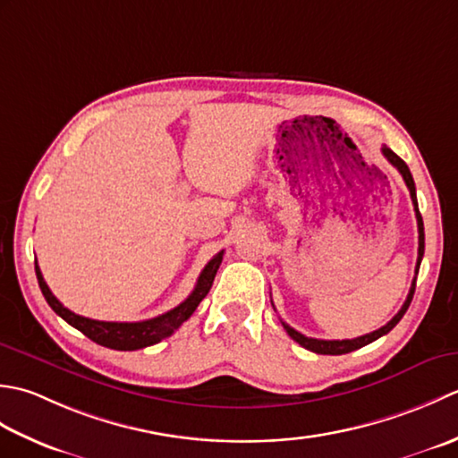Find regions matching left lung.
Masks as SVG:
<instances>
[{
    "instance_id": "obj_1",
    "label": "left lung",
    "mask_w": 458,
    "mask_h": 458,
    "mask_svg": "<svg viewBox=\"0 0 458 458\" xmlns=\"http://www.w3.org/2000/svg\"><path fill=\"white\" fill-rule=\"evenodd\" d=\"M381 154H384V156L387 157V162H389L391 165H395L397 172H399L401 175H403L407 190H409V193H411V201H413L415 217H417V229H419V253H417V265H415V278H413V283H411V288H409V294H407V298H405L403 306H401V310L394 316V318H391L386 326H381L379 330L369 332V334H366V335H360V338H353V340H316V338H308V335H304V334H301V332H296L294 328H291V326L283 322V326H284V330L288 332V335H291V338H293L294 342L301 344L302 348L310 350V352H314V353H324V356H342V353H350V352H353V350L368 346V344H371L373 340H377V338H381V335H386L387 332L394 330L395 326H397V322H399L401 318H403V314L407 312L409 304H411V301H413L415 283H417V273H419V267H421V259H423V253H425L423 217H421V213H419L417 193H415V182H413L411 172H409L407 164H405L403 160H401V157H399L394 150H391V148H387V146L381 148Z\"/></svg>"
}]
</instances>
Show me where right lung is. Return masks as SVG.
Wrapping results in <instances>:
<instances>
[{
  "label": "right lung",
  "mask_w": 458,
  "mask_h": 458,
  "mask_svg": "<svg viewBox=\"0 0 458 458\" xmlns=\"http://www.w3.org/2000/svg\"><path fill=\"white\" fill-rule=\"evenodd\" d=\"M221 260H223V250L205 265V268L201 270V275L198 278V284L193 288V293L185 298L180 306L172 308L170 312H165L162 316H156V318L140 320V322H102V320H90V318H85V316L74 314L69 310V308H64L49 291V286H47L45 278L41 275V268L37 265V259H35V275H37V281H39V288L45 296V301L49 302V306L61 316L64 322H69L72 328L81 330L87 338L100 344V346L110 348V350H120V352H132V350L154 346V344L162 342L190 318V316L195 312V308H198L203 298L208 296Z\"/></svg>",
  "instance_id": "right-lung-1"
}]
</instances>
